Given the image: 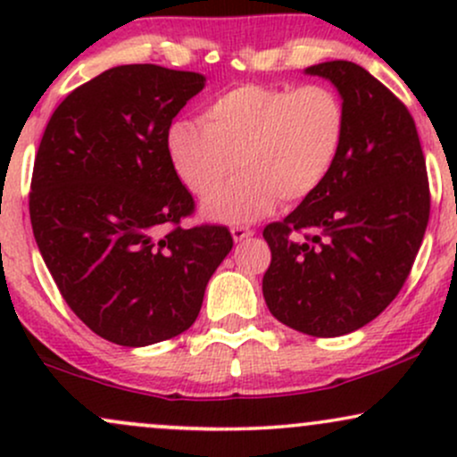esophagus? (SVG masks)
I'll return each instance as SVG.
<instances>
[{
	"mask_svg": "<svg viewBox=\"0 0 457 457\" xmlns=\"http://www.w3.org/2000/svg\"><path fill=\"white\" fill-rule=\"evenodd\" d=\"M251 236H253V229L243 228V225H234L232 228V238L236 240V243H243V240L251 238Z\"/></svg>",
	"mask_w": 457,
	"mask_h": 457,
	"instance_id": "obj_1",
	"label": "esophagus"
}]
</instances>
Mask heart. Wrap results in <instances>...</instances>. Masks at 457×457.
Here are the masks:
<instances>
[{
	"label": "heart",
	"mask_w": 457,
	"mask_h": 457,
	"mask_svg": "<svg viewBox=\"0 0 457 457\" xmlns=\"http://www.w3.org/2000/svg\"><path fill=\"white\" fill-rule=\"evenodd\" d=\"M202 122L176 120L165 148L176 176L193 195L207 197L235 162L244 174L204 202V217L249 223L279 199L301 202L318 191L345 139L342 98L320 83L229 87L204 107Z\"/></svg>",
	"instance_id": "b5f03b06"
}]
</instances>
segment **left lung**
Masks as SVG:
<instances>
[{
	"label": "left lung",
	"mask_w": 457,
	"mask_h": 457,
	"mask_svg": "<svg viewBox=\"0 0 457 457\" xmlns=\"http://www.w3.org/2000/svg\"><path fill=\"white\" fill-rule=\"evenodd\" d=\"M305 72L337 87L345 139L318 191L264 228L272 260L262 292L286 327L337 337L380 316L408 279L429 219L428 171L412 115L363 66L335 60Z\"/></svg>",
	"instance_id": "1"
}]
</instances>
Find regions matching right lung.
Instances as JSON below:
<instances>
[{
	"mask_svg": "<svg viewBox=\"0 0 457 457\" xmlns=\"http://www.w3.org/2000/svg\"><path fill=\"white\" fill-rule=\"evenodd\" d=\"M204 86L199 72L115 66L68 94L45 129L31 229L68 307L107 342L141 348L185 333L232 251L223 225L180 228L195 204L165 148Z\"/></svg>",
	"mask_w": 457,
	"mask_h": 457,
	"instance_id": "add662e5",
	"label": "right lung"
}]
</instances>
